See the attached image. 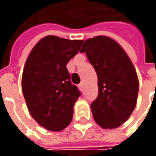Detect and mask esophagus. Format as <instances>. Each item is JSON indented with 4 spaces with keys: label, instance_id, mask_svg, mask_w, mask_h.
Here are the masks:
<instances>
[{
    "label": "esophagus",
    "instance_id": "esophagus-1",
    "mask_svg": "<svg viewBox=\"0 0 156 156\" xmlns=\"http://www.w3.org/2000/svg\"><path fill=\"white\" fill-rule=\"evenodd\" d=\"M78 87H79L80 90H82V88H83V83H80V84L78 85Z\"/></svg>",
    "mask_w": 156,
    "mask_h": 156
}]
</instances>
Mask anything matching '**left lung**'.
<instances>
[{"mask_svg": "<svg viewBox=\"0 0 156 156\" xmlns=\"http://www.w3.org/2000/svg\"><path fill=\"white\" fill-rule=\"evenodd\" d=\"M86 53L98 77L99 93L90 106L95 122L106 129L125 122L135 109L139 81L127 53L115 40L104 35L84 41Z\"/></svg>", "mask_w": 156, "mask_h": 156, "instance_id": "left-lung-1", "label": "left lung"}]
</instances>
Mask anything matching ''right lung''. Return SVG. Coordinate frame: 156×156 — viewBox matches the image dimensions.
<instances>
[{"instance_id": "add662e5", "label": "right lung", "mask_w": 156, "mask_h": 156, "mask_svg": "<svg viewBox=\"0 0 156 156\" xmlns=\"http://www.w3.org/2000/svg\"><path fill=\"white\" fill-rule=\"evenodd\" d=\"M82 43V40L48 35L36 43L26 61L21 88L27 109L49 131H62L72 121L81 92L71 83L66 66Z\"/></svg>"}]
</instances>
